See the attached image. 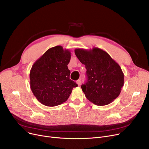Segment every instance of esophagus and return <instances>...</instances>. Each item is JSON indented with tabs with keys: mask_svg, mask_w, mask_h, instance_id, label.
Instances as JSON below:
<instances>
[{
	"mask_svg": "<svg viewBox=\"0 0 149 149\" xmlns=\"http://www.w3.org/2000/svg\"><path fill=\"white\" fill-rule=\"evenodd\" d=\"M77 84H78V85L80 86V85L81 84V79L78 80L77 81Z\"/></svg>",
	"mask_w": 149,
	"mask_h": 149,
	"instance_id": "obj_1",
	"label": "esophagus"
}]
</instances>
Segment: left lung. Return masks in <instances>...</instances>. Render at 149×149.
I'll list each match as a JSON object with an SVG mask.
<instances>
[{
  "instance_id": "left-lung-1",
  "label": "left lung",
  "mask_w": 149,
  "mask_h": 149,
  "mask_svg": "<svg viewBox=\"0 0 149 149\" xmlns=\"http://www.w3.org/2000/svg\"><path fill=\"white\" fill-rule=\"evenodd\" d=\"M75 54L87 70V80L81 86L86 97L98 106L112 102L124 85V74L120 65L106 51L98 48L76 49Z\"/></svg>"
}]
</instances>
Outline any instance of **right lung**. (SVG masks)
Here are the masks:
<instances>
[{"instance_id": "right-lung-1", "label": "right lung", "mask_w": 149, "mask_h": 149, "mask_svg": "<svg viewBox=\"0 0 149 149\" xmlns=\"http://www.w3.org/2000/svg\"><path fill=\"white\" fill-rule=\"evenodd\" d=\"M70 52L56 46L46 51L31 69V91L39 102L46 106H56L68 99L77 84L70 79L68 65Z\"/></svg>"}]
</instances>
